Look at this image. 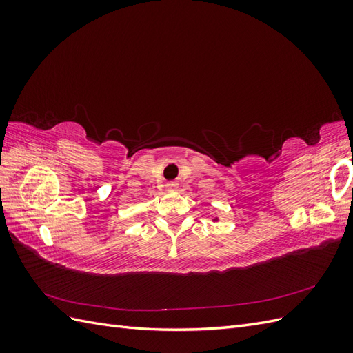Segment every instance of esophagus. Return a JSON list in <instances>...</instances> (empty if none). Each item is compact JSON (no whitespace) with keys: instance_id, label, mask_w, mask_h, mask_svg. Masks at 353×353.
<instances>
[{"instance_id":"esophagus-1","label":"esophagus","mask_w":353,"mask_h":353,"mask_svg":"<svg viewBox=\"0 0 353 353\" xmlns=\"http://www.w3.org/2000/svg\"><path fill=\"white\" fill-rule=\"evenodd\" d=\"M178 187V184L175 183V181H169V183L166 184V188L168 190H175Z\"/></svg>"}]
</instances>
